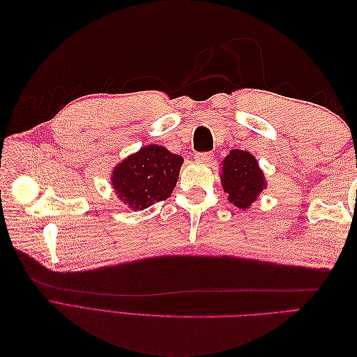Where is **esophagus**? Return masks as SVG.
I'll return each instance as SVG.
<instances>
[{"instance_id": "obj_1", "label": "esophagus", "mask_w": 357, "mask_h": 357, "mask_svg": "<svg viewBox=\"0 0 357 357\" xmlns=\"http://www.w3.org/2000/svg\"><path fill=\"white\" fill-rule=\"evenodd\" d=\"M211 159H213V153H210V152L195 155V160L201 162V164H208V162H211Z\"/></svg>"}]
</instances>
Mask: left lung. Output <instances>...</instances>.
<instances>
[{
  "mask_svg": "<svg viewBox=\"0 0 357 357\" xmlns=\"http://www.w3.org/2000/svg\"><path fill=\"white\" fill-rule=\"evenodd\" d=\"M220 165V181L223 190L228 193V201L240 210L250 208L268 186L257 159L250 152L234 149Z\"/></svg>",
  "mask_w": 357,
  "mask_h": 357,
  "instance_id": "left-lung-1",
  "label": "left lung"
}]
</instances>
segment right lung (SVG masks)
I'll return each mask as SVG.
<instances>
[{
	"instance_id": "add662e5",
	"label": "right lung",
	"mask_w": 357,
	"mask_h": 357,
	"mask_svg": "<svg viewBox=\"0 0 357 357\" xmlns=\"http://www.w3.org/2000/svg\"><path fill=\"white\" fill-rule=\"evenodd\" d=\"M181 165L183 156L171 153L164 146L149 144L119 162L110 183L121 202L139 211L169 198Z\"/></svg>"
}]
</instances>
